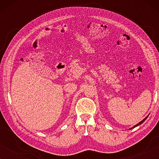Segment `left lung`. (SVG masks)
<instances>
[{
    "label": "left lung",
    "instance_id": "8db88e82",
    "mask_svg": "<svg viewBox=\"0 0 159 159\" xmlns=\"http://www.w3.org/2000/svg\"><path fill=\"white\" fill-rule=\"evenodd\" d=\"M148 116H149V115H148V116H147L146 117H145V118L144 119H143V120H142V121H140V122H139L138 124H137V125H134V127H132V128H130V129H132V128H134V127H138V126H139V125H141V124H143V122H144V121H145V119H146L148 118Z\"/></svg>",
    "mask_w": 159,
    "mask_h": 159
}]
</instances>
